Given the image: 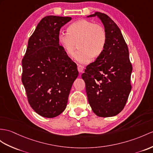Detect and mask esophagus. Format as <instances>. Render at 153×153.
I'll use <instances>...</instances> for the list:
<instances>
[{
  "label": "esophagus",
  "instance_id": "34e87169",
  "mask_svg": "<svg viewBox=\"0 0 153 153\" xmlns=\"http://www.w3.org/2000/svg\"><path fill=\"white\" fill-rule=\"evenodd\" d=\"M78 68V71H79V72L80 73L83 72V71H84V67L83 66H82L80 65H78V68Z\"/></svg>",
  "mask_w": 153,
  "mask_h": 153
}]
</instances>
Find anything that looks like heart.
Instances as JSON below:
<instances>
[{
    "label": "heart",
    "mask_w": 153,
    "mask_h": 153,
    "mask_svg": "<svg viewBox=\"0 0 153 153\" xmlns=\"http://www.w3.org/2000/svg\"><path fill=\"white\" fill-rule=\"evenodd\" d=\"M67 32L58 35V42L69 56L75 53L76 46L80 48L75 56L80 64H87L93 58L102 53L107 42V33L101 25L86 19H80L71 24Z\"/></svg>",
    "instance_id": "b5f03b06"
}]
</instances>
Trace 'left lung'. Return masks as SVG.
I'll list each match as a JSON object with an SVG mask.
<instances>
[{"label":"left lung","instance_id":"left-lung-1","mask_svg":"<svg viewBox=\"0 0 153 153\" xmlns=\"http://www.w3.org/2000/svg\"><path fill=\"white\" fill-rule=\"evenodd\" d=\"M105 27L107 42L102 53L88 65L82 78L93 111L99 117H112L124 108L131 91L132 66L128 46L120 29L107 15L95 12Z\"/></svg>","mask_w":153,"mask_h":153}]
</instances>
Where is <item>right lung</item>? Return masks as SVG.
<instances>
[{"mask_svg":"<svg viewBox=\"0 0 153 153\" xmlns=\"http://www.w3.org/2000/svg\"><path fill=\"white\" fill-rule=\"evenodd\" d=\"M70 17H43L29 38L22 60V82L30 105L37 114L53 118L65 109L71 88L79 75L76 64L58 42Z\"/></svg>","mask_w":153,"mask_h":153,"instance_id":"1","label":"right lung"}]
</instances>
